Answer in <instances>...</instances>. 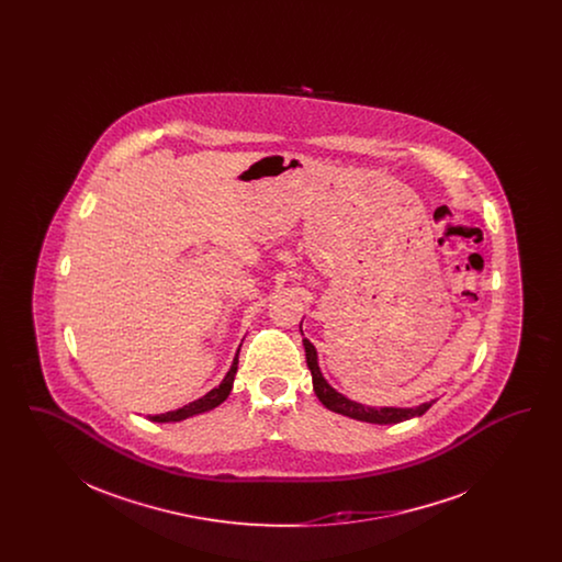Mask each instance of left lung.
Wrapping results in <instances>:
<instances>
[{
	"label": "left lung",
	"instance_id": "left-lung-1",
	"mask_svg": "<svg viewBox=\"0 0 562 562\" xmlns=\"http://www.w3.org/2000/svg\"><path fill=\"white\" fill-rule=\"evenodd\" d=\"M303 346H305V358H307V367L312 371L314 392H316L318 401L326 408H330V411H335L339 415H346V417L358 419V422H367V424L385 426V424H401V422H406V419L419 417L436 402H424V404L413 406V408H401V406H369V404L349 401L344 394H339L333 385H328V381L322 376L316 348L307 339H303Z\"/></svg>",
	"mask_w": 562,
	"mask_h": 562
}]
</instances>
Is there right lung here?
<instances>
[{"instance_id": "1", "label": "right lung", "mask_w": 562, "mask_h": 562, "mask_svg": "<svg viewBox=\"0 0 562 562\" xmlns=\"http://www.w3.org/2000/svg\"><path fill=\"white\" fill-rule=\"evenodd\" d=\"M238 351H240V349H238ZM236 371H238V353H236V358H234L232 369L223 376V381H221L216 387H213L209 394H204V396L198 398V401L189 402V404L177 408V411H168V413H161V415H151L149 419H151V422H158V424H168V422H183V419L193 417V415L213 411L214 406H218L221 402L229 396L232 385H234V379H236Z\"/></svg>"}]
</instances>
